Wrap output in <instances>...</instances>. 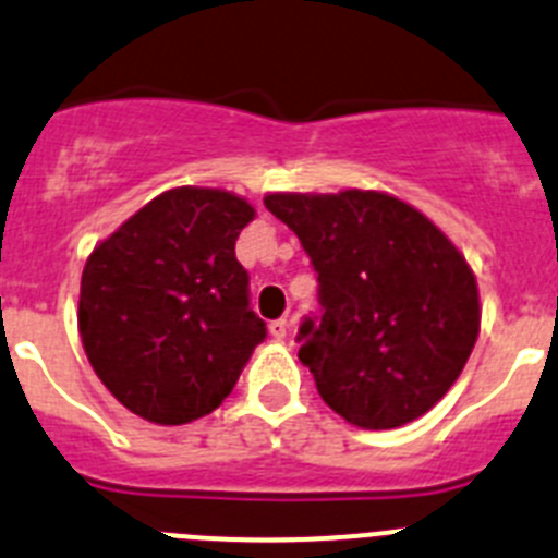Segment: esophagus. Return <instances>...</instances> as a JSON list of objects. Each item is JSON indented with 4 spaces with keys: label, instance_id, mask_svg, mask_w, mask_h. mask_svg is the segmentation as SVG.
Here are the masks:
<instances>
[{
    "label": "esophagus",
    "instance_id": "1",
    "mask_svg": "<svg viewBox=\"0 0 558 558\" xmlns=\"http://www.w3.org/2000/svg\"><path fill=\"white\" fill-rule=\"evenodd\" d=\"M270 338L274 340H284L288 338V329H290V324L284 322V318H276V322H270Z\"/></svg>",
    "mask_w": 558,
    "mask_h": 558
}]
</instances>
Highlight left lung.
Returning a JSON list of instances; mask_svg holds the SVG:
<instances>
[{"label": "left lung", "instance_id": "1", "mask_svg": "<svg viewBox=\"0 0 558 558\" xmlns=\"http://www.w3.org/2000/svg\"><path fill=\"white\" fill-rule=\"evenodd\" d=\"M322 282V324L299 360L349 425L391 430L425 416L461 377L481 293L466 256L427 215L377 190L270 192Z\"/></svg>", "mask_w": 558, "mask_h": 558}]
</instances>
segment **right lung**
Returning <instances> with one entry per match:
<instances>
[{
	"label": "right lung",
	"mask_w": 558,
	"mask_h": 558,
	"mask_svg": "<svg viewBox=\"0 0 558 558\" xmlns=\"http://www.w3.org/2000/svg\"><path fill=\"white\" fill-rule=\"evenodd\" d=\"M256 209L229 190L175 186L95 245L77 332L102 386L153 425L206 416L265 338L234 243Z\"/></svg>",
	"instance_id": "add662e5"
}]
</instances>
